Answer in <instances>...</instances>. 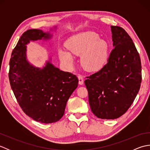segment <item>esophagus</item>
I'll use <instances>...</instances> for the list:
<instances>
[{
	"label": "esophagus",
	"instance_id": "1",
	"mask_svg": "<svg viewBox=\"0 0 150 150\" xmlns=\"http://www.w3.org/2000/svg\"><path fill=\"white\" fill-rule=\"evenodd\" d=\"M78 79H79V84L82 85L84 83V79H83V76L82 75L79 74L78 75Z\"/></svg>",
	"mask_w": 150,
	"mask_h": 150
}]
</instances>
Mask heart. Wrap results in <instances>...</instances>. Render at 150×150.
Wrapping results in <instances>:
<instances>
[{
    "mask_svg": "<svg viewBox=\"0 0 150 150\" xmlns=\"http://www.w3.org/2000/svg\"><path fill=\"white\" fill-rule=\"evenodd\" d=\"M66 47L74 55L81 56V62L84 68L90 71L100 69L106 62L109 46L106 41L99 39V36L93 31L78 34L67 40ZM62 61L68 66L73 62L72 55L64 50L59 51Z\"/></svg>",
    "mask_w": 150,
    "mask_h": 150,
    "instance_id": "b5f03b06",
    "label": "heart"
}]
</instances>
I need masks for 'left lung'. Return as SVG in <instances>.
<instances>
[{
	"label": "left lung",
	"mask_w": 150,
	"mask_h": 150,
	"mask_svg": "<svg viewBox=\"0 0 150 150\" xmlns=\"http://www.w3.org/2000/svg\"><path fill=\"white\" fill-rule=\"evenodd\" d=\"M113 49L108 62L85 80L91 111L99 119H115L134 101L142 81L139 53L122 28L111 26Z\"/></svg>",
	"instance_id": "obj_1"
}]
</instances>
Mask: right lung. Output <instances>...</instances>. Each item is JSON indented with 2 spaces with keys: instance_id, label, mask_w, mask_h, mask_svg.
<instances>
[{
  "instance_id": "right-lung-1",
  "label": "right lung",
  "mask_w": 150,
  "mask_h": 150,
  "mask_svg": "<svg viewBox=\"0 0 150 150\" xmlns=\"http://www.w3.org/2000/svg\"><path fill=\"white\" fill-rule=\"evenodd\" d=\"M50 37L41 30H27L18 40L9 60V82L19 106L31 119L45 124L61 119L67 101L79 83L75 75L61 71L50 62L40 69L27 61L26 44Z\"/></svg>"
}]
</instances>
